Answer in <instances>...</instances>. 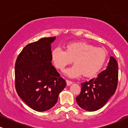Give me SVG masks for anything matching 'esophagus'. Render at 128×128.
Instances as JSON below:
<instances>
[{
	"label": "esophagus",
	"mask_w": 128,
	"mask_h": 128,
	"mask_svg": "<svg viewBox=\"0 0 128 128\" xmlns=\"http://www.w3.org/2000/svg\"><path fill=\"white\" fill-rule=\"evenodd\" d=\"M66 82H67V85L68 86H70V85L72 84H73V82L70 81V80H66Z\"/></svg>",
	"instance_id": "esophagus-1"
}]
</instances>
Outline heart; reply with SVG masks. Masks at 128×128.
<instances>
[{"label":"heart","instance_id":"obj_1","mask_svg":"<svg viewBox=\"0 0 128 128\" xmlns=\"http://www.w3.org/2000/svg\"><path fill=\"white\" fill-rule=\"evenodd\" d=\"M65 49V51L60 48L53 49L51 60L56 68L62 71L73 60L74 65L65 71L70 78L78 77L82 74L85 77H93L106 62V51L87 42H70L66 45Z\"/></svg>","mask_w":128,"mask_h":128}]
</instances>
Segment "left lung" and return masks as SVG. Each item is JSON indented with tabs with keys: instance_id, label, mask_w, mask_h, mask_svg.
<instances>
[{
	"instance_id": "left-lung-1",
	"label": "left lung",
	"mask_w": 128,
	"mask_h": 128,
	"mask_svg": "<svg viewBox=\"0 0 128 128\" xmlns=\"http://www.w3.org/2000/svg\"><path fill=\"white\" fill-rule=\"evenodd\" d=\"M118 81V64L113 56L110 57L106 69L97 78L81 84V92L76 102L83 110L95 111L100 109L114 95Z\"/></svg>"
}]
</instances>
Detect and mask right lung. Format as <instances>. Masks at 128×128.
<instances>
[{
	"instance_id": "1",
	"label": "right lung",
	"mask_w": 128,
	"mask_h": 128,
	"mask_svg": "<svg viewBox=\"0 0 128 128\" xmlns=\"http://www.w3.org/2000/svg\"><path fill=\"white\" fill-rule=\"evenodd\" d=\"M55 40L56 36L45 37L29 44L16 62L17 94L28 106L38 112L52 108L66 86L51 62V44Z\"/></svg>"
}]
</instances>
